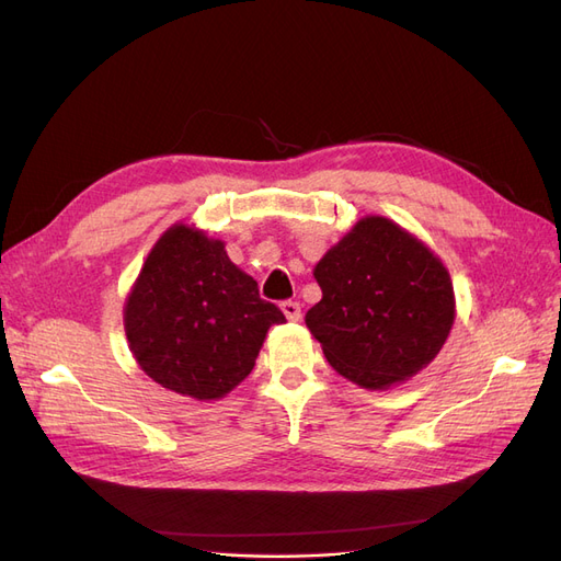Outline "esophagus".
Listing matches in <instances>:
<instances>
[{"label": "esophagus", "instance_id": "1", "mask_svg": "<svg viewBox=\"0 0 561 561\" xmlns=\"http://www.w3.org/2000/svg\"><path fill=\"white\" fill-rule=\"evenodd\" d=\"M280 309H283V313H285V318H287V320H293V322L301 320V307H299V301L287 299V301H283V304H280Z\"/></svg>", "mask_w": 561, "mask_h": 561}]
</instances>
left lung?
Here are the masks:
<instances>
[{"mask_svg":"<svg viewBox=\"0 0 561 561\" xmlns=\"http://www.w3.org/2000/svg\"><path fill=\"white\" fill-rule=\"evenodd\" d=\"M322 299L307 313L328 363L367 390L412 379L456 318L447 266L414 233L367 215L313 268Z\"/></svg>","mask_w":561,"mask_h":561,"instance_id":"left-lung-1","label":"left lung"}]
</instances>
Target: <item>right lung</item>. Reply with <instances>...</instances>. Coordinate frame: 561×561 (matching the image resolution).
Masks as SVG:
<instances>
[{
  "instance_id": "1",
  "label": "right lung",
  "mask_w": 561,
  "mask_h": 561,
  "mask_svg": "<svg viewBox=\"0 0 561 561\" xmlns=\"http://www.w3.org/2000/svg\"><path fill=\"white\" fill-rule=\"evenodd\" d=\"M280 322V309L260 299L257 280L229 260L225 241L186 222L161 233L124 304L135 363L198 402L231 393Z\"/></svg>"
}]
</instances>
